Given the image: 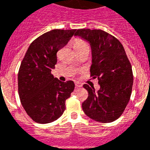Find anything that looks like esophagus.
Returning <instances> with one entry per match:
<instances>
[{
    "mask_svg": "<svg viewBox=\"0 0 150 150\" xmlns=\"http://www.w3.org/2000/svg\"><path fill=\"white\" fill-rule=\"evenodd\" d=\"M75 86H76V88H81V87L82 86V85L81 84L80 82H75Z\"/></svg>",
    "mask_w": 150,
    "mask_h": 150,
    "instance_id": "esophagus-1",
    "label": "esophagus"
}]
</instances>
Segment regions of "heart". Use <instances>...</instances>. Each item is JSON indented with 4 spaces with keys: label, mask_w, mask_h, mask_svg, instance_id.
I'll return each instance as SVG.
<instances>
[{
    "label": "heart",
    "mask_w": 150,
    "mask_h": 150,
    "mask_svg": "<svg viewBox=\"0 0 150 150\" xmlns=\"http://www.w3.org/2000/svg\"><path fill=\"white\" fill-rule=\"evenodd\" d=\"M73 47H74V49L76 51H79V50H85V49L89 50V44L86 41L82 40V39H77V40H75L74 43H73Z\"/></svg>",
    "instance_id": "1"
}]
</instances>
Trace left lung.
Here are the masks:
<instances>
[{
	"label": "left lung",
	"instance_id": "1",
	"mask_svg": "<svg viewBox=\"0 0 150 150\" xmlns=\"http://www.w3.org/2000/svg\"><path fill=\"white\" fill-rule=\"evenodd\" d=\"M75 36L89 41L93 64L90 76L97 79L100 89L83 85L89 96L82 110L94 121L110 123L123 114L130 100L133 86L132 65L121 42L101 29H78Z\"/></svg>",
	"mask_w": 150,
	"mask_h": 150
}]
</instances>
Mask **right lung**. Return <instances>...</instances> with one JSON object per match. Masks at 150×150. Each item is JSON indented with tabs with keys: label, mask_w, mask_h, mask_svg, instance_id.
<instances>
[{
	"label": "right lung",
	"mask_w": 150,
	"mask_h": 150,
	"mask_svg": "<svg viewBox=\"0 0 150 150\" xmlns=\"http://www.w3.org/2000/svg\"><path fill=\"white\" fill-rule=\"evenodd\" d=\"M76 29H53L36 38L28 48L18 75L20 101L35 122L50 123L65 110V101L75 89L73 81L61 82L51 70L57 53L68 43Z\"/></svg>",
	"instance_id": "add662e5"
}]
</instances>
